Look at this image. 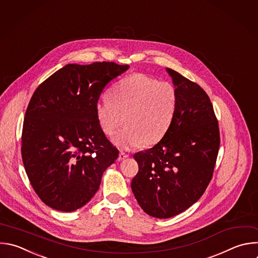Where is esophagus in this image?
I'll return each instance as SVG.
<instances>
[{"instance_id":"obj_1","label":"esophagus","mask_w":258,"mask_h":258,"mask_svg":"<svg viewBox=\"0 0 258 258\" xmlns=\"http://www.w3.org/2000/svg\"><path fill=\"white\" fill-rule=\"evenodd\" d=\"M128 157V155L124 152H119V155H118V161H121V160H124Z\"/></svg>"}]
</instances>
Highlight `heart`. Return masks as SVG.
Instances as JSON below:
<instances>
[{
	"label": "heart",
	"mask_w": 258,
	"mask_h": 258,
	"mask_svg": "<svg viewBox=\"0 0 258 258\" xmlns=\"http://www.w3.org/2000/svg\"><path fill=\"white\" fill-rule=\"evenodd\" d=\"M178 104L175 86L142 73L121 79L96 104V117L103 133L117 146L128 148L159 142L173 120Z\"/></svg>",
	"instance_id": "1"
}]
</instances>
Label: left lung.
I'll list each match as a JSON object with an SVG mask.
<instances>
[{"instance_id":"1","label":"left lung","mask_w":258,"mask_h":258,"mask_svg":"<svg viewBox=\"0 0 258 258\" xmlns=\"http://www.w3.org/2000/svg\"><path fill=\"white\" fill-rule=\"evenodd\" d=\"M178 94L175 115L153 148L134 155L139 172L132 190L148 215L176 216L206 191L220 148V130L209 95L201 86L167 69Z\"/></svg>"}]
</instances>
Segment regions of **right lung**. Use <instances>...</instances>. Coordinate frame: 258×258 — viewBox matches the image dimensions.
<instances>
[{
	"instance_id": "right-lung-1",
	"label": "right lung",
	"mask_w": 258,
	"mask_h": 258,
	"mask_svg": "<svg viewBox=\"0 0 258 258\" xmlns=\"http://www.w3.org/2000/svg\"><path fill=\"white\" fill-rule=\"evenodd\" d=\"M130 68L112 61L70 63L43 81L25 112L21 155L26 174L48 207L73 212L99 188L118 157L96 117L105 86Z\"/></svg>"
}]
</instances>
